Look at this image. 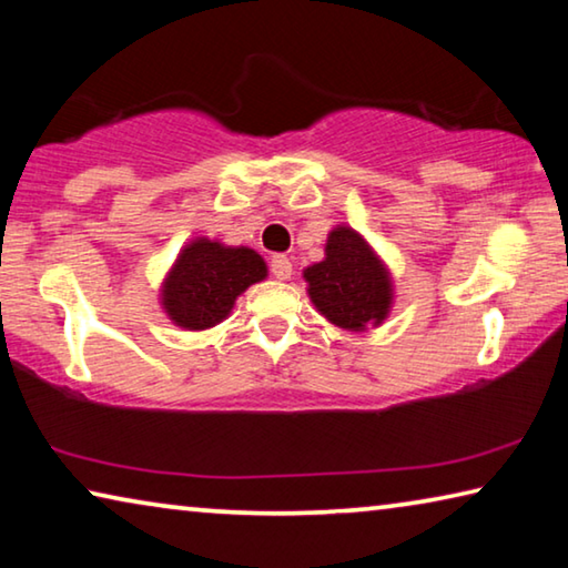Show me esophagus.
I'll use <instances>...</instances> for the list:
<instances>
[{
    "instance_id": "obj_1",
    "label": "esophagus",
    "mask_w": 568,
    "mask_h": 568,
    "mask_svg": "<svg viewBox=\"0 0 568 568\" xmlns=\"http://www.w3.org/2000/svg\"><path fill=\"white\" fill-rule=\"evenodd\" d=\"M271 273L277 277V281H287L293 275V263L287 261L285 255H275L271 261Z\"/></svg>"
}]
</instances>
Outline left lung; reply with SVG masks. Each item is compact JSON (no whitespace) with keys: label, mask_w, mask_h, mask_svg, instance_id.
I'll return each instance as SVG.
<instances>
[{"label":"left lung","mask_w":568,"mask_h":568,"mask_svg":"<svg viewBox=\"0 0 568 568\" xmlns=\"http://www.w3.org/2000/svg\"><path fill=\"white\" fill-rule=\"evenodd\" d=\"M303 277L315 311L345 331H365L388 318L393 283L388 267L361 233L348 225L331 230L325 257Z\"/></svg>","instance_id":"obj_1"}]
</instances>
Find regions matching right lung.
<instances>
[{"label": "right lung", "instance_id": "add662e5", "mask_svg": "<svg viewBox=\"0 0 568 568\" xmlns=\"http://www.w3.org/2000/svg\"><path fill=\"white\" fill-rule=\"evenodd\" d=\"M263 277H267V265L253 247L195 237L180 250L162 283V311L180 328L207 331L223 323L237 295Z\"/></svg>", "mask_w": 568, "mask_h": 568}]
</instances>
